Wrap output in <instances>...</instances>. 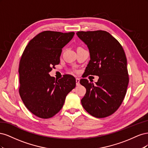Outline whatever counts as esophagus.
Returning <instances> with one entry per match:
<instances>
[{
  "instance_id": "obj_1",
  "label": "esophagus",
  "mask_w": 148,
  "mask_h": 148,
  "mask_svg": "<svg viewBox=\"0 0 148 148\" xmlns=\"http://www.w3.org/2000/svg\"><path fill=\"white\" fill-rule=\"evenodd\" d=\"M76 84H77V86H79V85L80 84H79V79L78 78H76Z\"/></svg>"
}]
</instances>
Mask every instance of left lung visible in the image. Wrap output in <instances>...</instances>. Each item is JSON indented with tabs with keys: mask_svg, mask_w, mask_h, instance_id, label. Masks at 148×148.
<instances>
[{
	"mask_svg": "<svg viewBox=\"0 0 148 148\" xmlns=\"http://www.w3.org/2000/svg\"><path fill=\"white\" fill-rule=\"evenodd\" d=\"M77 34L86 44L90 54L85 70L86 77H99L96 84L86 79L80 80L86 89L82 104L93 117H108L119 109L127 92L129 77L125 53L119 42L107 31H78Z\"/></svg>",
	"mask_w": 148,
	"mask_h": 148,
	"instance_id": "1",
	"label": "left lung"
}]
</instances>
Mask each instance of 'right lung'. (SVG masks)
<instances>
[{
  "mask_svg": "<svg viewBox=\"0 0 148 148\" xmlns=\"http://www.w3.org/2000/svg\"><path fill=\"white\" fill-rule=\"evenodd\" d=\"M75 33L45 31L33 38L25 47L19 64V93L31 113L42 119L52 117L62 108L66 95L76 86L75 78L61 79L49 73L59 64L62 48Z\"/></svg>",
  "mask_w": 148,
  "mask_h": 148,
  "instance_id": "right-lung-1",
  "label": "right lung"
}]
</instances>
